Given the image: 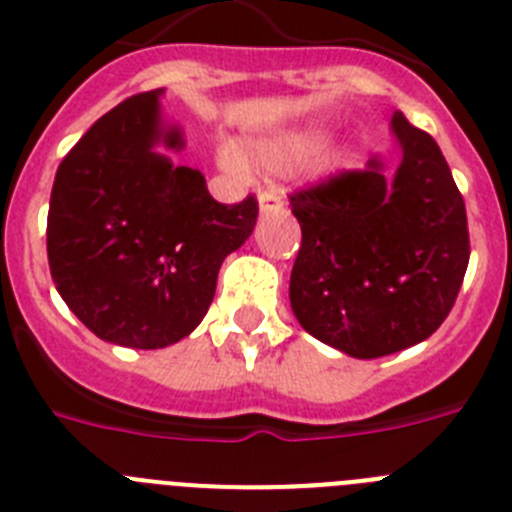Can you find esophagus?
<instances>
[{
	"label": "esophagus",
	"instance_id": "1",
	"mask_svg": "<svg viewBox=\"0 0 512 512\" xmlns=\"http://www.w3.org/2000/svg\"><path fill=\"white\" fill-rule=\"evenodd\" d=\"M259 210H261V215L284 210V202H282V194H279V189L271 187V189H264V192H259Z\"/></svg>",
	"mask_w": 512,
	"mask_h": 512
}]
</instances>
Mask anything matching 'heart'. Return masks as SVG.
<instances>
[{
  "label": "heart",
  "instance_id": "heart-1",
  "mask_svg": "<svg viewBox=\"0 0 512 512\" xmlns=\"http://www.w3.org/2000/svg\"><path fill=\"white\" fill-rule=\"evenodd\" d=\"M323 138L325 133L320 125L269 130V133L251 135V138L243 140L238 156L228 151L225 161L233 169H238L243 161L246 166L266 171V174H277V171L292 169V166L307 161L312 152L318 151ZM348 161H351V153L346 148H328V151H320L310 159V171L318 176L333 174V171L348 166Z\"/></svg>",
  "mask_w": 512,
  "mask_h": 512
}]
</instances>
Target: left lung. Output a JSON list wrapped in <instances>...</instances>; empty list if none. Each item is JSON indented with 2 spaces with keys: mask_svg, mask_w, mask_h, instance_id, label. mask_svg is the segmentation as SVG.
Segmentation results:
<instances>
[{
  "mask_svg": "<svg viewBox=\"0 0 512 512\" xmlns=\"http://www.w3.org/2000/svg\"><path fill=\"white\" fill-rule=\"evenodd\" d=\"M395 176L374 156L289 197L302 228L289 302L302 328L354 359L436 333L469 264L464 197L436 140L392 115Z\"/></svg>",
  "mask_w": 512,
  "mask_h": 512,
  "instance_id": "1",
  "label": "left lung"
}]
</instances>
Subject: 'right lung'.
I'll list each match as a JSON object with an SVG mask.
<instances>
[{
  "label": "right lung",
  "instance_id": "right-lung-1",
  "mask_svg": "<svg viewBox=\"0 0 512 512\" xmlns=\"http://www.w3.org/2000/svg\"><path fill=\"white\" fill-rule=\"evenodd\" d=\"M161 89L120 102L66 153L48 207L58 295L102 341L166 348L207 315L225 256L253 233L259 202L220 205L205 176L156 153L184 148L161 122Z\"/></svg>",
  "mask_w": 512,
  "mask_h": 512
}]
</instances>
